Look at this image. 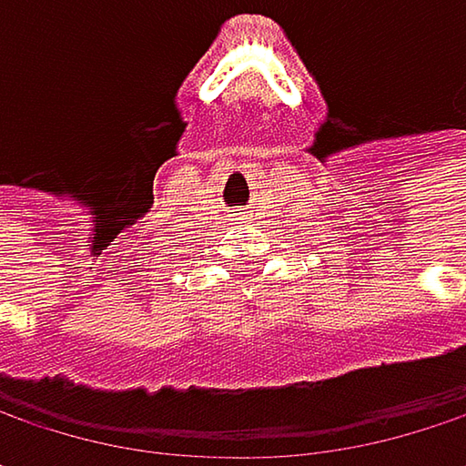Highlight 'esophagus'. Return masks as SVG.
<instances>
[{"label":"esophagus","mask_w":466,"mask_h":466,"mask_svg":"<svg viewBox=\"0 0 466 466\" xmlns=\"http://www.w3.org/2000/svg\"><path fill=\"white\" fill-rule=\"evenodd\" d=\"M234 221H245V213H232Z\"/></svg>","instance_id":"34e87169"}]
</instances>
